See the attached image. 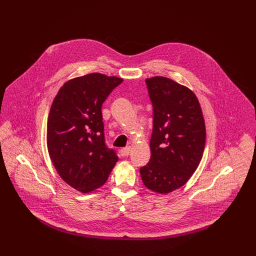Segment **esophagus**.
Segmentation results:
<instances>
[{
  "instance_id": "esophagus-1",
  "label": "esophagus",
  "mask_w": 256,
  "mask_h": 256,
  "mask_svg": "<svg viewBox=\"0 0 256 256\" xmlns=\"http://www.w3.org/2000/svg\"><path fill=\"white\" fill-rule=\"evenodd\" d=\"M120 152H121V154H122V156H127L130 154V152H131V148H130V146H125V148H121Z\"/></svg>"
}]
</instances>
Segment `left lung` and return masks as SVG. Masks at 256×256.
<instances>
[{"instance_id": "obj_1", "label": "left lung", "mask_w": 256, "mask_h": 256, "mask_svg": "<svg viewBox=\"0 0 256 256\" xmlns=\"http://www.w3.org/2000/svg\"><path fill=\"white\" fill-rule=\"evenodd\" d=\"M152 104L150 158L140 168L150 190L168 193L182 187L198 168L206 143L205 121L196 96L164 76L146 80Z\"/></svg>"}]
</instances>
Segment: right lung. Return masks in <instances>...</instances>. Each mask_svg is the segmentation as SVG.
Segmentation results:
<instances>
[{
  "mask_svg": "<svg viewBox=\"0 0 256 256\" xmlns=\"http://www.w3.org/2000/svg\"><path fill=\"white\" fill-rule=\"evenodd\" d=\"M123 82L98 73L73 78L60 88L47 122L50 158L65 182L84 193L108 180L118 160L106 143L102 106Z\"/></svg>",
  "mask_w": 256,
  "mask_h": 256,
  "instance_id": "right-lung-1",
  "label": "right lung"
}]
</instances>
